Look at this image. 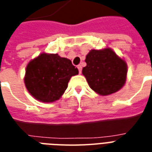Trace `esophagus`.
<instances>
[{
	"label": "esophagus",
	"instance_id": "obj_1",
	"mask_svg": "<svg viewBox=\"0 0 152 152\" xmlns=\"http://www.w3.org/2000/svg\"><path fill=\"white\" fill-rule=\"evenodd\" d=\"M77 69H78L79 74H81V73H82V66H81V65H78V66H77Z\"/></svg>",
	"mask_w": 152,
	"mask_h": 152
}]
</instances>
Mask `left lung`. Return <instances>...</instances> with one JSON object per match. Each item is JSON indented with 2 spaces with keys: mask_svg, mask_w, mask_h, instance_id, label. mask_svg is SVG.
<instances>
[{
  "mask_svg": "<svg viewBox=\"0 0 152 152\" xmlns=\"http://www.w3.org/2000/svg\"><path fill=\"white\" fill-rule=\"evenodd\" d=\"M82 69L88 86L100 96H108L124 86L128 67L126 60L110 48L92 49L86 55Z\"/></svg>",
  "mask_w": 152,
  "mask_h": 152,
  "instance_id": "obj_1",
  "label": "left lung"
}]
</instances>
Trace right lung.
<instances>
[{"instance_id": "right-lung-1", "label": "right lung", "mask_w": 152, "mask_h": 152, "mask_svg": "<svg viewBox=\"0 0 152 152\" xmlns=\"http://www.w3.org/2000/svg\"><path fill=\"white\" fill-rule=\"evenodd\" d=\"M77 75L78 70L69 59L43 53L28 63L24 83L34 98L52 103L63 96L70 77Z\"/></svg>"}]
</instances>
